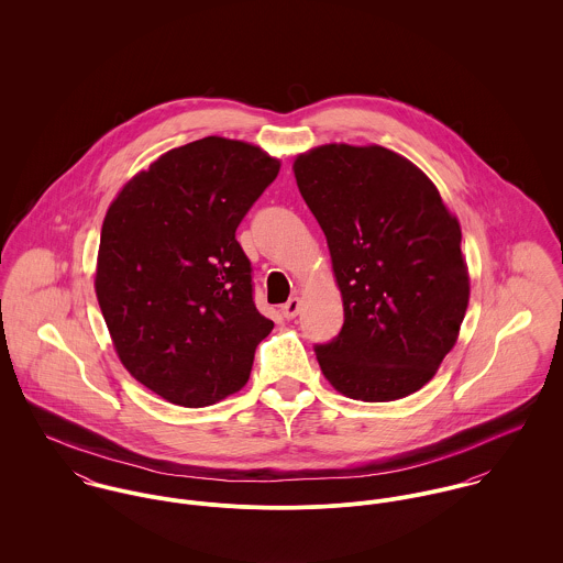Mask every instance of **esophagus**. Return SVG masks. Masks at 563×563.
<instances>
[{"label":"esophagus","instance_id":"34e87169","mask_svg":"<svg viewBox=\"0 0 563 563\" xmlns=\"http://www.w3.org/2000/svg\"><path fill=\"white\" fill-rule=\"evenodd\" d=\"M301 312V299L299 297H292V299H288L284 306H282V314H284V319H295L297 314Z\"/></svg>","mask_w":563,"mask_h":563}]
</instances>
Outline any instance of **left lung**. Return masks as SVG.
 <instances>
[{
	"instance_id": "8db88e82",
	"label": "left lung",
	"mask_w": 563,
	"mask_h": 563,
	"mask_svg": "<svg viewBox=\"0 0 563 563\" xmlns=\"http://www.w3.org/2000/svg\"><path fill=\"white\" fill-rule=\"evenodd\" d=\"M292 168L344 306L340 333L314 349L322 375L357 401L420 390L455 346L468 308L457 219L416 164L379 145H322Z\"/></svg>"
}]
</instances>
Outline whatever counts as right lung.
Returning a JSON list of instances; mask_svg holds the SVG:
<instances>
[{"instance_id": "1", "label": "right lung", "mask_w": 563, "mask_h": 563, "mask_svg": "<svg viewBox=\"0 0 563 563\" xmlns=\"http://www.w3.org/2000/svg\"><path fill=\"white\" fill-rule=\"evenodd\" d=\"M277 173L260 147L208 136L152 162L106 212L97 301L123 366L164 401L206 407L249 379L273 321L236 228Z\"/></svg>"}]
</instances>
